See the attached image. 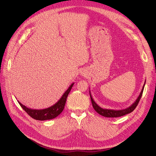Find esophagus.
<instances>
[{"instance_id":"34e87169","label":"esophagus","mask_w":156,"mask_h":156,"mask_svg":"<svg viewBox=\"0 0 156 156\" xmlns=\"http://www.w3.org/2000/svg\"><path fill=\"white\" fill-rule=\"evenodd\" d=\"M81 75H82V76H86L87 75V73H86V72L85 71H83V72H81Z\"/></svg>"}]
</instances>
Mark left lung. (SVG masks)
<instances>
[{
  "mask_svg": "<svg viewBox=\"0 0 156 156\" xmlns=\"http://www.w3.org/2000/svg\"><path fill=\"white\" fill-rule=\"evenodd\" d=\"M145 84V83L144 84V86L142 87V90L140 93V95H138V97H137V99H136V101L131 105L130 106H129L128 108L124 109H120V110H115V109H103L102 108H101L99 105H98L97 104V103L94 101V100L93 99V98L92 97V94L90 91L89 90V93H90V99H91V101H92V104L93 105V108L95 109V111L99 113V114H101V116H103L104 117H107V118H117V117H120L122 116L126 115L127 114H129L130 112H132V111H133V110H135V109L136 108V107L137 106L139 101H140L142 94H143V91H144V86ZM90 90V88H89Z\"/></svg>",
  "mask_w": 156,
  "mask_h": 156,
  "instance_id": "left-lung-1",
  "label": "left lung"
}]
</instances>
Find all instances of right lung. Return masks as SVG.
Returning a JSON list of instances; mask_svg holds the SVG:
<instances>
[{"label": "right lung", "mask_w": 156, "mask_h": 156, "mask_svg": "<svg viewBox=\"0 0 156 156\" xmlns=\"http://www.w3.org/2000/svg\"><path fill=\"white\" fill-rule=\"evenodd\" d=\"M74 85V83L71 84L68 90L66 91L62 97L60 98V99L57 101L55 104L51 105V107L43 109H31L27 108V106L22 104L20 102H18L21 107L26 111V112L35 119L40 120V121H44L52 119L57 116H58L59 114L62 112L64 105L66 101L67 97L68 96L69 93L70 92L71 90Z\"/></svg>", "instance_id": "add662e5"}]
</instances>
